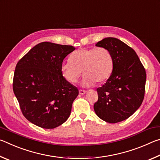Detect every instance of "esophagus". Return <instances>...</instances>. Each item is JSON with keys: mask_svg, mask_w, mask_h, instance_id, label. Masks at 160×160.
I'll return each instance as SVG.
<instances>
[{"mask_svg": "<svg viewBox=\"0 0 160 160\" xmlns=\"http://www.w3.org/2000/svg\"><path fill=\"white\" fill-rule=\"evenodd\" d=\"M79 93H80V94H85V93H86V91L85 90H79Z\"/></svg>", "mask_w": 160, "mask_h": 160, "instance_id": "34e87169", "label": "esophagus"}]
</instances>
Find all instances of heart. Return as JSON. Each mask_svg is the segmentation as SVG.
<instances>
[{
  "mask_svg": "<svg viewBox=\"0 0 160 160\" xmlns=\"http://www.w3.org/2000/svg\"><path fill=\"white\" fill-rule=\"evenodd\" d=\"M70 58V61L62 63L61 70L63 78L70 83L76 82L82 72V85L90 87L94 82H104L113 72V56L107 48H80Z\"/></svg>",
  "mask_w": 160,
  "mask_h": 160,
  "instance_id": "heart-1",
  "label": "heart"
}]
</instances>
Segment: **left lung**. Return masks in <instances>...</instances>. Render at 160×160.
Segmentation results:
<instances>
[{
	"instance_id": "left-lung-1",
	"label": "left lung",
	"mask_w": 160,
	"mask_h": 160,
	"mask_svg": "<svg viewBox=\"0 0 160 160\" xmlns=\"http://www.w3.org/2000/svg\"><path fill=\"white\" fill-rule=\"evenodd\" d=\"M112 53L113 69L106 83L97 89L98 101L94 110L107 123L126 120L136 112L144 99L146 72L132 48L116 38L107 37L97 42Z\"/></svg>"
}]
</instances>
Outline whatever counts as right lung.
I'll return each instance as SVG.
<instances>
[{"instance_id":"right-lung-1","label":"right lung","mask_w":160,"mask_h":160,"mask_svg":"<svg viewBox=\"0 0 160 160\" xmlns=\"http://www.w3.org/2000/svg\"><path fill=\"white\" fill-rule=\"evenodd\" d=\"M75 49L72 46L42 42L17 63L13 92L22 114L34 125L55 128L70 116L79 92L63 78L61 66Z\"/></svg>"}]
</instances>
